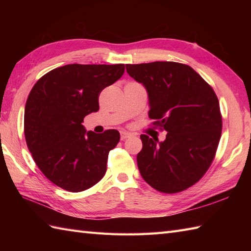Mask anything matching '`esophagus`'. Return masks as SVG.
<instances>
[{"label": "esophagus", "instance_id": "34e87169", "mask_svg": "<svg viewBox=\"0 0 251 251\" xmlns=\"http://www.w3.org/2000/svg\"><path fill=\"white\" fill-rule=\"evenodd\" d=\"M131 135L129 132H126V131H122L121 132V140H125L127 138H129Z\"/></svg>", "mask_w": 251, "mask_h": 251}]
</instances>
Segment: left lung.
<instances>
[{
  "label": "left lung",
  "mask_w": 251,
  "mask_h": 251,
  "mask_svg": "<svg viewBox=\"0 0 251 251\" xmlns=\"http://www.w3.org/2000/svg\"><path fill=\"white\" fill-rule=\"evenodd\" d=\"M127 73L147 88L152 124L166 139L141 135L138 168L148 184L163 193L184 191L206 174L222 130L214 89L190 66L173 61L126 65Z\"/></svg>",
  "instance_id": "left-lung-1"
}]
</instances>
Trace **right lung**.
<instances>
[{
  "instance_id": "1",
  "label": "right lung",
  "mask_w": 251,
  "mask_h": 251,
  "mask_svg": "<svg viewBox=\"0 0 251 251\" xmlns=\"http://www.w3.org/2000/svg\"><path fill=\"white\" fill-rule=\"evenodd\" d=\"M125 65H67L47 72L32 87L25 108V137L45 177L69 192L103 178L120 132L86 131L84 117L99 110V95L124 74Z\"/></svg>"
}]
</instances>
